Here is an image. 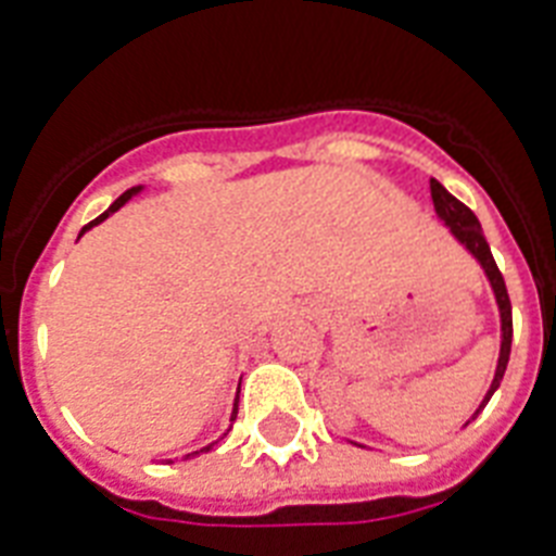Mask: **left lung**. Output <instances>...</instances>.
Instances as JSON below:
<instances>
[{
	"label": "left lung",
	"instance_id": "1",
	"mask_svg": "<svg viewBox=\"0 0 556 556\" xmlns=\"http://www.w3.org/2000/svg\"><path fill=\"white\" fill-rule=\"evenodd\" d=\"M430 192H432V204H435V213L441 216V222L453 230V236H456L458 242L465 244L467 251L473 253L476 260L482 262L484 274H488V279H491L493 286V294H496V303H500V317H502V349H500V364H496V375H493V383L491 389H488V395H484L482 406L479 409H484V404L491 401V395L500 389L502 378H505V369H508V357H510V338H514V317H510V296H508V288H505V279H502V270L496 268V260H493L491 253V244H488V239H484L482 233V225H479V218H476V213L467 204H462V201L456 199V195H450L444 187L435 181V178H430ZM479 409H476V415H479ZM473 415V418H476Z\"/></svg>",
	"mask_w": 556,
	"mask_h": 556
}]
</instances>
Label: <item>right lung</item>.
<instances>
[{
    "mask_svg": "<svg viewBox=\"0 0 556 556\" xmlns=\"http://www.w3.org/2000/svg\"><path fill=\"white\" fill-rule=\"evenodd\" d=\"M135 192H138V190H126V192H124V195H121V199H115V201H112V207H109V210H106V213H100V216H98V218H94V222H89V225L83 227L80 233H86V230H89V227H91V225H98V222H103V218H106V216H109V213H115V210H121V207H124L126 201L132 199ZM236 409H239V397H236V404H233V418H230V421H236ZM210 447H213V444H210ZM210 447H204V450H210ZM195 453H201V450H195ZM195 453H190V456H195Z\"/></svg>",
    "mask_w": 556,
    "mask_h": 556,
    "instance_id": "obj_1",
    "label": "right lung"
}]
</instances>
